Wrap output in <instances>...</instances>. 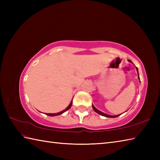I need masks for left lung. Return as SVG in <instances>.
<instances>
[{
	"label": "left lung",
	"mask_w": 160,
	"mask_h": 160,
	"mask_svg": "<svg viewBox=\"0 0 160 160\" xmlns=\"http://www.w3.org/2000/svg\"><path fill=\"white\" fill-rule=\"evenodd\" d=\"M128 62H132L130 60H128ZM136 69H137V71H138V69L137 67H136ZM138 74H139V73H138ZM138 78H139V79H140V76H138ZM92 107H93V109L94 110L95 112H96V113H98V114H100V115H102V116L107 117V118H117V117H118V116H120V115H121V114H120V115H108V114L104 113H103V112H102V111H99V110H98L97 108L93 106V104H92Z\"/></svg>",
	"instance_id": "obj_1"
}]
</instances>
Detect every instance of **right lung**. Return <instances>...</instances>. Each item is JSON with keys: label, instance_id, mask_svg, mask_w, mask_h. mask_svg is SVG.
Wrapping results in <instances>:
<instances>
[{"label": "right lung", "instance_id": "right-lung-1", "mask_svg": "<svg viewBox=\"0 0 160 160\" xmlns=\"http://www.w3.org/2000/svg\"><path fill=\"white\" fill-rule=\"evenodd\" d=\"M71 105H72V101L71 102V103L69 104V106H68V107H67L65 108V109L63 110V111H62L59 112V113H45V114H46V115H49V116H56V115H61V114H62V113H64V112H65V111H67V110H69V108H71Z\"/></svg>", "mask_w": 160, "mask_h": 160}]
</instances>
